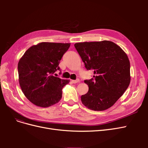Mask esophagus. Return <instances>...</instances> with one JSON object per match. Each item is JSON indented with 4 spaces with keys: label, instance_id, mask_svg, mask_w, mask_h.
Returning <instances> with one entry per match:
<instances>
[{
    "label": "esophagus",
    "instance_id": "obj_1",
    "mask_svg": "<svg viewBox=\"0 0 148 148\" xmlns=\"http://www.w3.org/2000/svg\"><path fill=\"white\" fill-rule=\"evenodd\" d=\"M71 82H72L73 83H79V79H77L75 80H71Z\"/></svg>",
    "mask_w": 148,
    "mask_h": 148
}]
</instances>
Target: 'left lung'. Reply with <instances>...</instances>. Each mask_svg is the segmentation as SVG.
Segmentation results:
<instances>
[{"mask_svg": "<svg viewBox=\"0 0 148 148\" xmlns=\"http://www.w3.org/2000/svg\"><path fill=\"white\" fill-rule=\"evenodd\" d=\"M87 70L93 78L84 80L89 90L81 96L87 108L104 110L123 95L130 83V64L127 55L118 45L109 41L75 44Z\"/></svg>", "mask_w": 148, "mask_h": 148, "instance_id": "left-lung-1", "label": "left lung"}]
</instances>
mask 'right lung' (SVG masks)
<instances>
[{"label": "right lung", "mask_w": 148, "mask_h": 148, "mask_svg": "<svg viewBox=\"0 0 148 148\" xmlns=\"http://www.w3.org/2000/svg\"><path fill=\"white\" fill-rule=\"evenodd\" d=\"M70 43L41 42L29 47L18 64L19 83L27 99L34 105L47 107L59 102L62 88L69 79L55 77Z\"/></svg>", "instance_id": "obj_1"}]
</instances>
